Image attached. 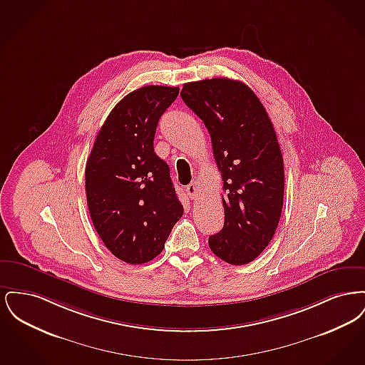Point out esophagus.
Masks as SVG:
<instances>
[{
    "label": "esophagus",
    "instance_id": "34e87169",
    "mask_svg": "<svg viewBox=\"0 0 365 365\" xmlns=\"http://www.w3.org/2000/svg\"><path fill=\"white\" fill-rule=\"evenodd\" d=\"M186 194L190 197L191 200H194L198 195V187H197V182L192 180L190 185L186 187Z\"/></svg>",
    "mask_w": 365,
    "mask_h": 365
}]
</instances>
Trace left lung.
<instances>
[{"label": "left lung", "mask_w": 365, "mask_h": 365, "mask_svg": "<svg viewBox=\"0 0 365 365\" xmlns=\"http://www.w3.org/2000/svg\"><path fill=\"white\" fill-rule=\"evenodd\" d=\"M180 97L208 128L223 179L225 226L209 237V247L228 264H247L271 242L283 207V157L272 122L238 81L185 83Z\"/></svg>", "instance_id": "1"}]
</instances>
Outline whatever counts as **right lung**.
I'll return each instance as SVG.
<instances>
[{
  "mask_svg": "<svg viewBox=\"0 0 365 365\" xmlns=\"http://www.w3.org/2000/svg\"><path fill=\"white\" fill-rule=\"evenodd\" d=\"M179 87L143 86L110 110L86 163L87 207L101 241L128 264L153 260L183 215L170 167L155 153L157 123Z\"/></svg>",
  "mask_w": 365,
  "mask_h": 365,
  "instance_id": "1",
  "label": "right lung"
}]
</instances>
